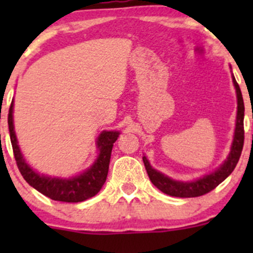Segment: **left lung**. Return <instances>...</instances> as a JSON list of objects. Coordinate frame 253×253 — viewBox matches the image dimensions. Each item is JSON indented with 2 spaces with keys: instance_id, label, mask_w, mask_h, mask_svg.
<instances>
[{
  "instance_id": "8db88e82",
  "label": "left lung",
  "mask_w": 253,
  "mask_h": 253,
  "mask_svg": "<svg viewBox=\"0 0 253 253\" xmlns=\"http://www.w3.org/2000/svg\"><path fill=\"white\" fill-rule=\"evenodd\" d=\"M234 85L236 88L237 94V116H236V128H235V136H234V142L231 145V152L229 154L228 159L225 160L223 165L211 172V175H207L205 177L200 178V180L195 181V182H180V181L171 180L168 176L160 174L159 171L153 169L149 165V162L147 158L143 157V163H144L145 170H147L148 176H149L150 181L153 185L157 188H159L162 192L167 193V195L172 196V197H181V198H188V197H200V196L206 195V193L211 192V190L216 187L219 183L223 182L231 172L235 169L237 162L241 155L242 147H244V139H245V131H244V114H245V106H244V99H242L241 90L237 84L236 79L233 77Z\"/></svg>"
}]
</instances>
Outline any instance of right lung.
<instances>
[{"mask_svg": "<svg viewBox=\"0 0 253 253\" xmlns=\"http://www.w3.org/2000/svg\"><path fill=\"white\" fill-rule=\"evenodd\" d=\"M12 112H13V101L11 103L8 111L9 136H11L12 148H13L14 159H16L18 169L30 186H33L35 190H38L40 193L51 200L68 203L83 202V201L95 196L101 190L106 181V176H108L112 145L119 137V132L105 131L99 136L98 148L100 153H99L98 159L90 169L84 171L82 175L71 178V180L46 177V176L37 174L23 159L22 153L17 144Z\"/></svg>", "mask_w": 253, "mask_h": 253, "instance_id": "1", "label": "right lung"}]
</instances>
